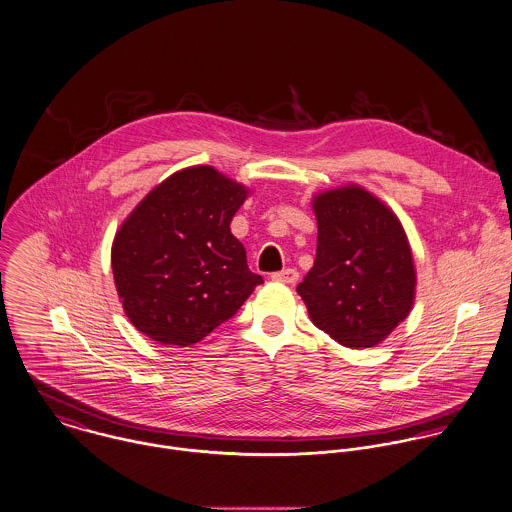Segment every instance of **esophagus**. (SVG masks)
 Instances as JSON below:
<instances>
[{
    "label": "esophagus",
    "instance_id": "1",
    "mask_svg": "<svg viewBox=\"0 0 512 512\" xmlns=\"http://www.w3.org/2000/svg\"><path fill=\"white\" fill-rule=\"evenodd\" d=\"M273 281L294 284L298 281V271L296 269H284V271H279V273H273Z\"/></svg>",
    "mask_w": 512,
    "mask_h": 512
}]
</instances>
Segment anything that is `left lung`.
I'll use <instances>...</instances> for the list:
<instances>
[{"instance_id":"left-lung-1","label":"left lung","mask_w":512,"mask_h":512,"mask_svg":"<svg viewBox=\"0 0 512 512\" xmlns=\"http://www.w3.org/2000/svg\"><path fill=\"white\" fill-rule=\"evenodd\" d=\"M314 267L296 286L310 320L345 347H373L412 310L416 269L397 214L357 184L316 194Z\"/></svg>"}]
</instances>
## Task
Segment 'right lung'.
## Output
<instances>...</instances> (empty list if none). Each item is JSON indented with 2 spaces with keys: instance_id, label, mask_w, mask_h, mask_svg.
<instances>
[{
  "instance_id": "1",
  "label": "right lung",
  "mask_w": 512,
  "mask_h": 512,
  "mask_svg": "<svg viewBox=\"0 0 512 512\" xmlns=\"http://www.w3.org/2000/svg\"><path fill=\"white\" fill-rule=\"evenodd\" d=\"M247 194L214 167H188L155 186L119 226L115 288L141 334L163 345L198 343L263 283L229 229Z\"/></svg>"
}]
</instances>
